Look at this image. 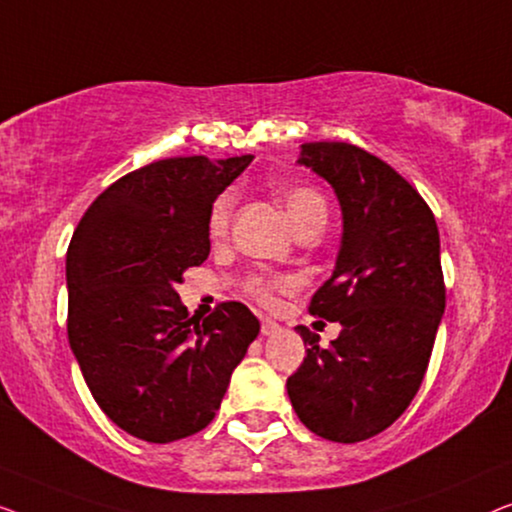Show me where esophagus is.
<instances>
[{
  "label": "esophagus",
  "instance_id": "1",
  "mask_svg": "<svg viewBox=\"0 0 512 512\" xmlns=\"http://www.w3.org/2000/svg\"><path fill=\"white\" fill-rule=\"evenodd\" d=\"M278 331H280L278 322H273L269 318L262 320V336H273V334H278Z\"/></svg>",
  "mask_w": 512,
  "mask_h": 512
}]
</instances>
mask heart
Masks as SVG:
<instances>
[{
    "mask_svg": "<svg viewBox=\"0 0 512 512\" xmlns=\"http://www.w3.org/2000/svg\"><path fill=\"white\" fill-rule=\"evenodd\" d=\"M280 201H283L294 229L306 225L308 220H315V218L325 220L327 215L325 199H322L315 190H311V187H290V190L280 192ZM232 213H234V192L218 194L211 204V211H208V220H206L208 236H211L213 241L225 239L229 232V225H232ZM280 285H285L283 278L255 276L248 280V292L253 294L257 301H264L266 304V301H271L273 290Z\"/></svg>",
    "mask_w": 512,
    "mask_h": 512,
    "instance_id": "obj_1",
    "label": "heart"
}]
</instances>
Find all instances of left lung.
Segmentation results:
<instances>
[{
    "instance_id": "1",
    "label": "left lung",
    "mask_w": 512,
    "mask_h": 512,
    "mask_svg": "<svg viewBox=\"0 0 512 512\" xmlns=\"http://www.w3.org/2000/svg\"><path fill=\"white\" fill-rule=\"evenodd\" d=\"M297 162L325 178L341 206L336 266L311 301V313L338 322L341 334L320 348V336L297 327L308 350L287 394L313 434L366 441L422 385L445 311L441 239L427 201L376 155L315 141Z\"/></svg>"
}]
</instances>
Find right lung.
<instances>
[{
  "label": "right lung",
  "instance_id": "add662e5",
  "mask_svg": "<svg viewBox=\"0 0 512 512\" xmlns=\"http://www.w3.org/2000/svg\"><path fill=\"white\" fill-rule=\"evenodd\" d=\"M250 162L194 155L148 164L106 187L71 236V352L99 408L141 441L204 429L259 334L239 301L199 322L176 292L185 269L211 253V204Z\"/></svg>",
  "mask_w": 512,
  "mask_h": 512
}]
</instances>
